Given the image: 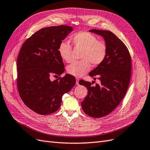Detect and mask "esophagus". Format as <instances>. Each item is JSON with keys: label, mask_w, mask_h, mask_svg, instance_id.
Listing matches in <instances>:
<instances>
[{"label": "esophagus", "mask_w": 150, "mask_h": 150, "mask_svg": "<svg viewBox=\"0 0 150 150\" xmlns=\"http://www.w3.org/2000/svg\"><path fill=\"white\" fill-rule=\"evenodd\" d=\"M76 84L77 85H79V79H78V78H76Z\"/></svg>", "instance_id": "34e87169"}]
</instances>
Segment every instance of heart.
I'll return each instance as SVG.
<instances>
[{
  "mask_svg": "<svg viewBox=\"0 0 150 150\" xmlns=\"http://www.w3.org/2000/svg\"><path fill=\"white\" fill-rule=\"evenodd\" d=\"M74 46L83 50L81 55L83 61L74 62L67 67L69 74L76 77H81L91 69V64L98 66L103 62L107 54V46L103 41L98 40L94 35L87 32H81L72 38ZM71 45L66 41L59 44L58 52L63 60L67 62L72 61Z\"/></svg>",
  "mask_w": 150,
  "mask_h": 150,
  "instance_id": "obj_1",
  "label": "heart"
}]
</instances>
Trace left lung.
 Returning <instances> with one entry per match:
<instances>
[{
    "label": "left lung",
    "mask_w": 150,
    "mask_h": 150,
    "mask_svg": "<svg viewBox=\"0 0 150 150\" xmlns=\"http://www.w3.org/2000/svg\"><path fill=\"white\" fill-rule=\"evenodd\" d=\"M89 32L102 36L107 46L104 60L89 74L98 77L100 84L93 86V83L84 81L79 83L88 89L87 96L81 103L84 112L98 118L110 114L125 97L131 78V59L125 44L111 31L91 29Z\"/></svg>",
    "instance_id": "8db88e82"
}]
</instances>
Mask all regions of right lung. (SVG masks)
<instances>
[{
    "mask_svg": "<svg viewBox=\"0 0 150 150\" xmlns=\"http://www.w3.org/2000/svg\"><path fill=\"white\" fill-rule=\"evenodd\" d=\"M72 30V27L63 25L41 29L25 40L19 52L18 91L25 105L39 115L57 111L63 95L76 84L74 77L69 74L53 81L50 79L64 72L58 47Z\"/></svg>",
    "mask_w": 150,
    "mask_h": 150,
    "instance_id": "obj_1",
    "label": "right lung"
}]
</instances>
